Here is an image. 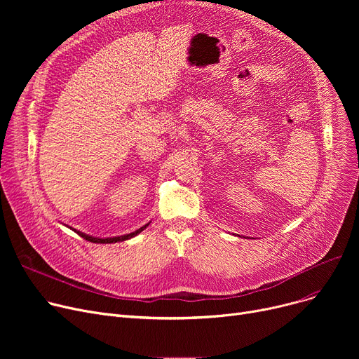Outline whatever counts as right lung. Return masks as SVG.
I'll list each match as a JSON object with an SVG mask.
<instances>
[{"mask_svg": "<svg viewBox=\"0 0 359 359\" xmlns=\"http://www.w3.org/2000/svg\"><path fill=\"white\" fill-rule=\"evenodd\" d=\"M145 227H148V224L147 225H144V227H141V229H138L137 231H134V233H129V234H125V236H121V237H107V238H99V237H93V236H88V234H84V233H81V231H77V230H74L75 233H77L80 237H83V238H86L87 241H91V243H103V244H107V243H118V241H125V240H128V238H132V237H135L137 234H140Z\"/></svg>", "mask_w": 359, "mask_h": 359, "instance_id": "1", "label": "right lung"}]
</instances>
